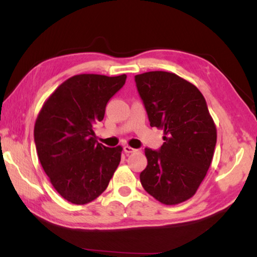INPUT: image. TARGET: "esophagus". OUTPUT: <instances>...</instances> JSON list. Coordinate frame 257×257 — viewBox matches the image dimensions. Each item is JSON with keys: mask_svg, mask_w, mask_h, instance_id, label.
Masks as SVG:
<instances>
[{"mask_svg": "<svg viewBox=\"0 0 257 257\" xmlns=\"http://www.w3.org/2000/svg\"><path fill=\"white\" fill-rule=\"evenodd\" d=\"M124 152L125 153H133V152H137V150L136 149H132L131 146H124Z\"/></svg>", "mask_w": 257, "mask_h": 257, "instance_id": "esophagus-1", "label": "esophagus"}]
</instances>
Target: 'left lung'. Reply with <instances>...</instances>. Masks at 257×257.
<instances>
[{
	"label": "left lung",
	"instance_id": "left-lung-1",
	"mask_svg": "<svg viewBox=\"0 0 257 257\" xmlns=\"http://www.w3.org/2000/svg\"><path fill=\"white\" fill-rule=\"evenodd\" d=\"M152 127L164 130L163 146L145 149L147 166L140 173L145 191L165 205L192 198L212 164L216 127L198 87L172 72L135 77Z\"/></svg>",
	"mask_w": 257,
	"mask_h": 257
}]
</instances>
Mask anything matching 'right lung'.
<instances>
[{
    "instance_id": "obj_1",
    "label": "right lung",
    "mask_w": 257,
    "mask_h": 257,
    "mask_svg": "<svg viewBox=\"0 0 257 257\" xmlns=\"http://www.w3.org/2000/svg\"><path fill=\"white\" fill-rule=\"evenodd\" d=\"M125 80L126 75L73 76L38 113L34 128L38 159L54 188L69 202L85 205L97 199L120 163L121 146L99 144L92 127L103 120L107 101Z\"/></svg>"
}]
</instances>
